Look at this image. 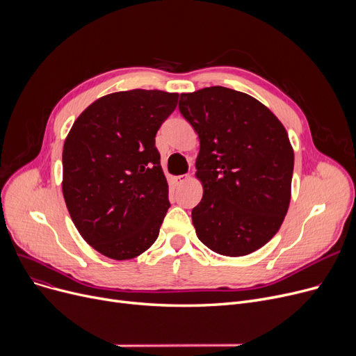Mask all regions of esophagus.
I'll use <instances>...</instances> for the list:
<instances>
[{"label":"esophagus","instance_id":"34e87169","mask_svg":"<svg viewBox=\"0 0 356 356\" xmlns=\"http://www.w3.org/2000/svg\"><path fill=\"white\" fill-rule=\"evenodd\" d=\"M189 179H191L189 175H180V176H176V177H175V183H176L177 186H180V184H183V183H186V181H189Z\"/></svg>","mask_w":356,"mask_h":356}]
</instances>
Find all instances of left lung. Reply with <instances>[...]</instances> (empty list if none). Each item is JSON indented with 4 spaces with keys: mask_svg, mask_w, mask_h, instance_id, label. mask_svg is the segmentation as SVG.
<instances>
[{
    "mask_svg": "<svg viewBox=\"0 0 356 356\" xmlns=\"http://www.w3.org/2000/svg\"><path fill=\"white\" fill-rule=\"evenodd\" d=\"M179 109L200 141L197 238L227 257L259 250L278 232L291 199L294 152L284 125L255 98L223 86L181 93Z\"/></svg>",
    "mask_w": 356,
    "mask_h": 356,
    "instance_id": "left-lung-1",
    "label": "left lung"
}]
</instances>
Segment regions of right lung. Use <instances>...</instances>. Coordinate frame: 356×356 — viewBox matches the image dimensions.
Segmentation results:
<instances>
[{"mask_svg": "<svg viewBox=\"0 0 356 356\" xmlns=\"http://www.w3.org/2000/svg\"><path fill=\"white\" fill-rule=\"evenodd\" d=\"M179 93L133 89L92 102L63 144L66 208L102 255L136 258L154 244L170 208L156 134Z\"/></svg>", "mask_w": 356, "mask_h": 356, "instance_id": "add662e5", "label": "right lung"}]
</instances>
